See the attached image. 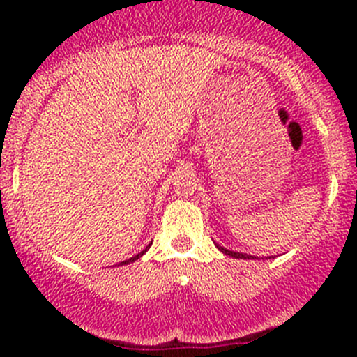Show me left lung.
<instances>
[{
	"instance_id": "left-lung-1",
	"label": "left lung",
	"mask_w": 357,
	"mask_h": 357,
	"mask_svg": "<svg viewBox=\"0 0 357 357\" xmlns=\"http://www.w3.org/2000/svg\"><path fill=\"white\" fill-rule=\"evenodd\" d=\"M218 248H219V250L222 252V254L229 255V257H233V259H250V257H252V255L242 254V252H233V250H228V248H225V247H219V245H218Z\"/></svg>"
}]
</instances>
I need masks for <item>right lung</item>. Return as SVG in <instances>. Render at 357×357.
<instances>
[{"instance_id": "right-lung-1", "label": "right lung", "mask_w": 357, "mask_h": 357, "mask_svg": "<svg viewBox=\"0 0 357 357\" xmlns=\"http://www.w3.org/2000/svg\"><path fill=\"white\" fill-rule=\"evenodd\" d=\"M149 247H150V245H149ZM149 247H146V248H149ZM146 248H145V250H143V252H139V254H138V255H135V257H131V259H128V261L121 262V264H129V262H135V261H136V259H139V257H142V255H143V254H145V252H146Z\"/></svg>"}]
</instances>
